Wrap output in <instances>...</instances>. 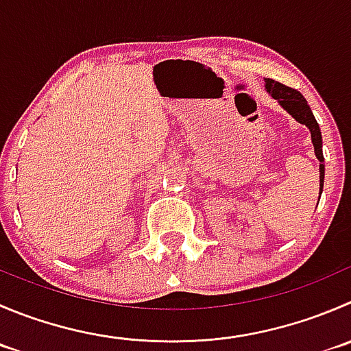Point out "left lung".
I'll return each instance as SVG.
<instances>
[{
  "mask_svg": "<svg viewBox=\"0 0 351 351\" xmlns=\"http://www.w3.org/2000/svg\"><path fill=\"white\" fill-rule=\"evenodd\" d=\"M264 87H266L267 94L274 99H278L280 106L290 114L291 118L298 121L300 125H305L311 132L312 144H314V152L315 158L319 159V190L322 193V186H324V156H322V135L319 123L315 121L314 113H312L311 106L307 104L305 97L302 96L298 90L287 87V85L280 84V82H274L273 78H264ZM321 199V195H319ZM319 204V200H317Z\"/></svg>",
  "mask_w": 351,
  "mask_h": 351,
  "instance_id": "1",
  "label": "left lung"
}]
</instances>
